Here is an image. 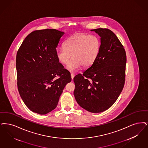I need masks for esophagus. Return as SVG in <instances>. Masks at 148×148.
Listing matches in <instances>:
<instances>
[{
	"mask_svg": "<svg viewBox=\"0 0 148 148\" xmlns=\"http://www.w3.org/2000/svg\"><path fill=\"white\" fill-rule=\"evenodd\" d=\"M75 76V75H74V73H71V77L72 79H73V78H74V77Z\"/></svg>",
	"mask_w": 148,
	"mask_h": 148,
	"instance_id": "34e87169",
	"label": "esophagus"
}]
</instances>
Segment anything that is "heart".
<instances>
[{
  "instance_id": "b5f03b06",
  "label": "heart",
  "mask_w": 148,
  "mask_h": 148,
  "mask_svg": "<svg viewBox=\"0 0 148 148\" xmlns=\"http://www.w3.org/2000/svg\"><path fill=\"white\" fill-rule=\"evenodd\" d=\"M64 47L56 50V57L59 62L66 64L69 71L79 69L81 66L89 68L95 62L99 54L100 42L95 36L83 33H75L68 37L64 42Z\"/></svg>"
}]
</instances>
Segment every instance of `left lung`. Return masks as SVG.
<instances>
[{"label": "left lung", "instance_id": "left-lung-1", "mask_svg": "<svg viewBox=\"0 0 148 148\" xmlns=\"http://www.w3.org/2000/svg\"><path fill=\"white\" fill-rule=\"evenodd\" d=\"M91 31L101 37L100 52L87 70L74 77V95L84 109L100 113L112 106L123 89L127 57L123 46L111 30Z\"/></svg>", "mask_w": 148, "mask_h": 148}]
</instances>
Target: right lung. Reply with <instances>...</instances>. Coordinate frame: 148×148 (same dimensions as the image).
Segmentation results:
<instances>
[{"label": "right lung", "instance_id": "right-lung-1", "mask_svg": "<svg viewBox=\"0 0 148 148\" xmlns=\"http://www.w3.org/2000/svg\"><path fill=\"white\" fill-rule=\"evenodd\" d=\"M64 32L56 29L36 30L25 38L16 58L17 85L26 106L45 114L58 105L71 73L56 57V47Z\"/></svg>", "mask_w": 148, "mask_h": 148}]
</instances>
